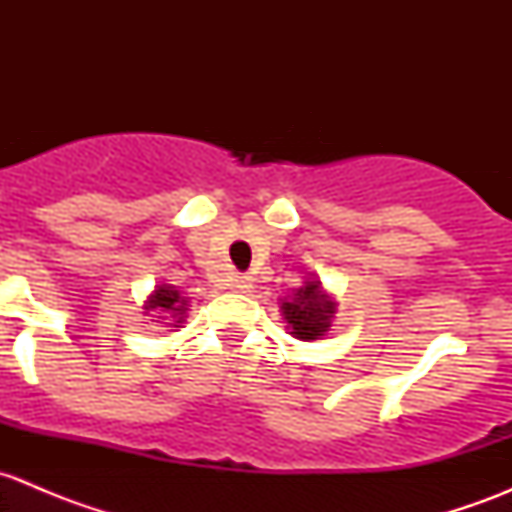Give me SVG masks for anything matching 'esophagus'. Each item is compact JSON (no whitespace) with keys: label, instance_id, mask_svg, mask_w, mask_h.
I'll return each instance as SVG.
<instances>
[{"label":"esophagus","instance_id":"34e87169","mask_svg":"<svg viewBox=\"0 0 512 512\" xmlns=\"http://www.w3.org/2000/svg\"><path fill=\"white\" fill-rule=\"evenodd\" d=\"M230 287L235 289V292H247V289L252 287V277L250 275H235L230 280Z\"/></svg>","mask_w":512,"mask_h":512}]
</instances>
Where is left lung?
Wrapping results in <instances>:
<instances>
[{
	"label": "left lung",
	"instance_id": "1",
	"mask_svg": "<svg viewBox=\"0 0 512 512\" xmlns=\"http://www.w3.org/2000/svg\"><path fill=\"white\" fill-rule=\"evenodd\" d=\"M282 314L292 327L297 339H319L329 329V319L334 314V302H329L327 294L319 289L317 282H307V287L297 289L292 299L282 302Z\"/></svg>",
	"mask_w": 512,
	"mask_h": 512
}]
</instances>
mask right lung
I'll list each match as a JSON object with an SVG mask.
<instances>
[{
	"label": "right lung",
	"instance_id": "obj_1",
	"mask_svg": "<svg viewBox=\"0 0 512 512\" xmlns=\"http://www.w3.org/2000/svg\"><path fill=\"white\" fill-rule=\"evenodd\" d=\"M146 309H160V312H170L173 317H178L175 322H183L180 314H185V299H180V294L173 287H158L156 294L148 299Z\"/></svg>",
	"mask_w": 512,
	"mask_h": 512
}]
</instances>
